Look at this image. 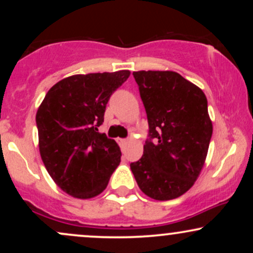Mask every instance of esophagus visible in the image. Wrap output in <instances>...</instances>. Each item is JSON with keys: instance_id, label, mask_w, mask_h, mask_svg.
I'll return each mask as SVG.
<instances>
[{"instance_id": "34e87169", "label": "esophagus", "mask_w": 253, "mask_h": 253, "mask_svg": "<svg viewBox=\"0 0 253 253\" xmlns=\"http://www.w3.org/2000/svg\"><path fill=\"white\" fill-rule=\"evenodd\" d=\"M128 143V140H126V139H119V144L121 145V147H125Z\"/></svg>"}]
</instances>
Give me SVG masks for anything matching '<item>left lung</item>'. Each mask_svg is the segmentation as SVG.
I'll use <instances>...</instances> for the list:
<instances>
[{"label": "left lung", "mask_w": 253, "mask_h": 253, "mask_svg": "<svg viewBox=\"0 0 253 253\" xmlns=\"http://www.w3.org/2000/svg\"><path fill=\"white\" fill-rule=\"evenodd\" d=\"M150 139L130 170L145 195L158 201L187 193L205 165L213 124L207 97L175 71H135Z\"/></svg>", "instance_id": "8db88e82"}]
</instances>
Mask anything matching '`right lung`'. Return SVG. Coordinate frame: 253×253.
Masks as SVG:
<instances>
[{
	"mask_svg": "<svg viewBox=\"0 0 253 253\" xmlns=\"http://www.w3.org/2000/svg\"><path fill=\"white\" fill-rule=\"evenodd\" d=\"M130 71L74 75L48 90L37 112L39 151L54 183L76 199L100 195L120 164L117 141L98 132L110 95Z\"/></svg>",
	"mask_w": 253,
	"mask_h": 253,
	"instance_id": "1",
	"label": "right lung"
}]
</instances>
